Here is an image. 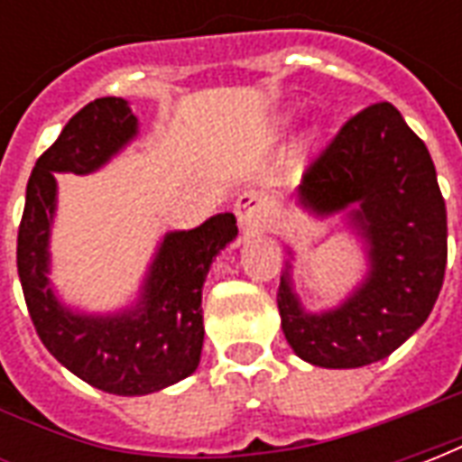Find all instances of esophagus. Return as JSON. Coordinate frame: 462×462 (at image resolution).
Listing matches in <instances>:
<instances>
[{"label":"esophagus","instance_id":"obj_1","mask_svg":"<svg viewBox=\"0 0 462 462\" xmlns=\"http://www.w3.org/2000/svg\"><path fill=\"white\" fill-rule=\"evenodd\" d=\"M235 215L247 232H262L272 222V200L260 190H245L235 200Z\"/></svg>","mask_w":462,"mask_h":462}]
</instances>
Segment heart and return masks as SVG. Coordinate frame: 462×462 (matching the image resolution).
Segmentation results:
<instances>
[{"label":"heart","mask_w":462,"mask_h":462,"mask_svg":"<svg viewBox=\"0 0 462 462\" xmlns=\"http://www.w3.org/2000/svg\"><path fill=\"white\" fill-rule=\"evenodd\" d=\"M284 123H287V121H284ZM317 133H319V131H317V128H311V131H310V138H317Z\"/></svg>","instance_id":"1"}]
</instances>
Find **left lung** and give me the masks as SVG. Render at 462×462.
Instances as JSON below:
<instances>
[{
  "label": "left lung",
  "instance_id": "1",
  "mask_svg": "<svg viewBox=\"0 0 462 462\" xmlns=\"http://www.w3.org/2000/svg\"><path fill=\"white\" fill-rule=\"evenodd\" d=\"M297 202L317 217L348 210V225L366 245L368 272L339 307L310 314L287 264L277 307L290 346L324 368L386 358L420 329L446 277V200L426 143L396 106H368L311 162Z\"/></svg>",
  "mask_w": 462,
  "mask_h": 462
}]
</instances>
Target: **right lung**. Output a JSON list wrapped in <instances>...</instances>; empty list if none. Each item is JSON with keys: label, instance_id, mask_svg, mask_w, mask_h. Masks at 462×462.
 Masks as SVG:
<instances>
[{"label": "right lung", "instance_id": "1", "mask_svg": "<svg viewBox=\"0 0 462 462\" xmlns=\"http://www.w3.org/2000/svg\"><path fill=\"white\" fill-rule=\"evenodd\" d=\"M135 135L138 118L128 101L106 96L84 106L36 161L16 237L19 280L39 339L71 374L116 396H145L198 368L205 339L202 284L212 260L237 237L232 212L212 215L195 230L168 232L138 301L116 314H84L56 300L49 284L54 172L98 171Z\"/></svg>", "mask_w": 462, "mask_h": 462}]
</instances>
